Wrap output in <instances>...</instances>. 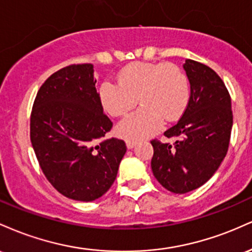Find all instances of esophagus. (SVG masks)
Returning <instances> with one entry per match:
<instances>
[{
    "label": "esophagus",
    "mask_w": 252,
    "mask_h": 252,
    "mask_svg": "<svg viewBox=\"0 0 252 252\" xmlns=\"http://www.w3.org/2000/svg\"><path fill=\"white\" fill-rule=\"evenodd\" d=\"M136 141H134V140H126V148L128 149H132L134 148V147L136 146Z\"/></svg>",
    "instance_id": "1"
}]
</instances>
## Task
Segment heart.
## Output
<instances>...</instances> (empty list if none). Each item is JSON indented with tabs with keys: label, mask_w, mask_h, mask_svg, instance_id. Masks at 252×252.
<instances>
[{
	"label": "heart",
	"mask_w": 252,
	"mask_h": 252,
	"mask_svg": "<svg viewBox=\"0 0 252 252\" xmlns=\"http://www.w3.org/2000/svg\"><path fill=\"white\" fill-rule=\"evenodd\" d=\"M117 83L103 82L98 97L103 109L114 117L128 114L138 98L142 106L117 128L118 134L132 140L154 134L162 120L167 123L179 120L189 100L187 77L172 63H130L118 72Z\"/></svg>",
	"instance_id": "obj_1"
}]
</instances>
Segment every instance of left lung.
Wrapping results in <instances>:
<instances>
[{"label":"left lung","mask_w":252,"mask_h":252,"mask_svg":"<svg viewBox=\"0 0 252 252\" xmlns=\"http://www.w3.org/2000/svg\"><path fill=\"white\" fill-rule=\"evenodd\" d=\"M190 84L187 108L179 122L164 131L174 143L153 140L152 170L166 189L184 194L212 178L230 143L233 116L231 97L221 78L204 63H184Z\"/></svg>","instance_id":"1"}]
</instances>
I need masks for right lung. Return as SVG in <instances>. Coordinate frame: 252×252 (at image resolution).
<instances>
[{"instance_id":"add662e5","label":"right lung","mask_w":252,"mask_h":252,"mask_svg":"<svg viewBox=\"0 0 252 252\" xmlns=\"http://www.w3.org/2000/svg\"><path fill=\"white\" fill-rule=\"evenodd\" d=\"M92 63L57 71L37 91L31 142L43 174L66 198L92 201L114 184L124 141L103 140L112 122L103 114Z\"/></svg>"}]
</instances>
